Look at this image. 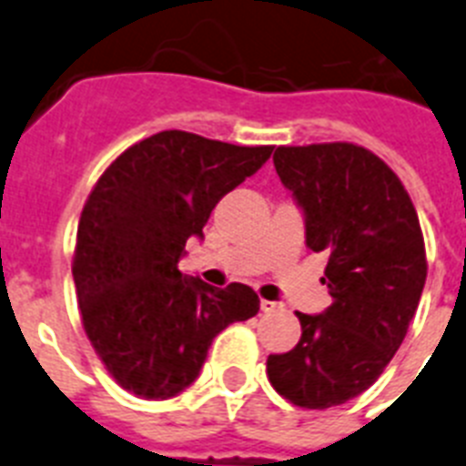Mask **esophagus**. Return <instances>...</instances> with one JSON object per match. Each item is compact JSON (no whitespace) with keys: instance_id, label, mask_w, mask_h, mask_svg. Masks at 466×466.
Listing matches in <instances>:
<instances>
[{"instance_id":"34e87169","label":"esophagus","mask_w":466,"mask_h":466,"mask_svg":"<svg viewBox=\"0 0 466 466\" xmlns=\"http://www.w3.org/2000/svg\"><path fill=\"white\" fill-rule=\"evenodd\" d=\"M260 310L263 312H277L281 310V303H277V300H260Z\"/></svg>"}]
</instances>
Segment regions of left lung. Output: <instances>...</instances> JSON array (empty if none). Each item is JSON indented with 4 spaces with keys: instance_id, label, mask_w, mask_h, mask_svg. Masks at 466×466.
<instances>
[{
    "instance_id": "left-lung-1",
    "label": "left lung",
    "mask_w": 466,
    "mask_h": 466,
    "mask_svg": "<svg viewBox=\"0 0 466 466\" xmlns=\"http://www.w3.org/2000/svg\"><path fill=\"white\" fill-rule=\"evenodd\" d=\"M281 185L306 215V244L327 253L331 306L296 312L300 341L269 355V384L306 410L343 405L381 377L408 334L426 281L420 218L398 175L348 142L277 147Z\"/></svg>"
}]
</instances>
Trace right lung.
<instances>
[{
  "label": "right lung",
  "mask_w": 466,
  "mask_h": 466,
  "mask_svg": "<svg viewBox=\"0 0 466 466\" xmlns=\"http://www.w3.org/2000/svg\"><path fill=\"white\" fill-rule=\"evenodd\" d=\"M275 147L182 130L132 144L94 185L77 225L73 279L82 327L125 390L166 400L198 377L213 339L260 310L246 284L215 289L177 269L215 203Z\"/></svg>",
  "instance_id": "add662e5"
}]
</instances>
